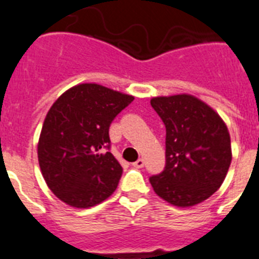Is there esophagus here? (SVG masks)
Returning <instances> with one entry per match:
<instances>
[{"mask_svg": "<svg viewBox=\"0 0 259 259\" xmlns=\"http://www.w3.org/2000/svg\"><path fill=\"white\" fill-rule=\"evenodd\" d=\"M143 166H145V160L143 159H138L137 162L133 163V167H136V168H142Z\"/></svg>", "mask_w": 259, "mask_h": 259, "instance_id": "obj_1", "label": "esophagus"}]
</instances>
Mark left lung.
<instances>
[{"mask_svg": "<svg viewBox=\"0 0 259 259\" xmlns=\"http://www.w3.org/2000/svg\"><path fill=\"white\" fill-rule=\"evenodd\" d=\"M166 126V166L150 183L159 197L192 207L216 192L232 162L227 125L210 106L191 95L150 101Z\"/></svg>", "mask_w": 259, "mask_h": 259, "instance_id": "8db88e82", "label": "left lung"}]
</instances>
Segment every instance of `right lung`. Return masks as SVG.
Segmentation results:
<instances>
[{
    "label": "right lung",
    "mask_w": 259,
    "mask_h": 259,
    "mask_svg": "<svg viewBox=\"0 0 259 259\" xmlns=\"http://www.w3.org/2000/svg\"><path fill=\"white\" fill-rule=\"evenodd\" d=\"M133 100L99 84H79L52 104L38 160L46 183L62 201L89 208L116 191L122 167L109 151V126Z\"/></svg>",
    "instance_id": "right-lung-1"
}]
</instances>
